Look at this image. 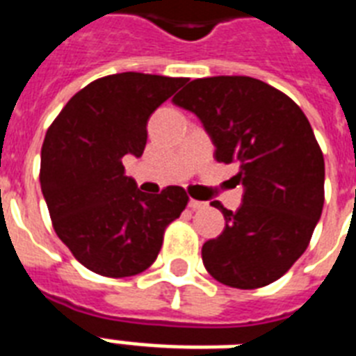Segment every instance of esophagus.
<instances>
[{"instance_id":"1","label":"esophagus","mask_w":356,"mask_h":356,"mask_svg":"<svg viewBox=\"0 0 356 356\" xmlns=\"http://www.w3.org/2000/svg\"><path fill=\"white\" fill-rule=\"evenodd\" d=\"M190 209H194V211H201V209H207V203L205 201H195V200H190Z\"/></svg>"}]
</instances>
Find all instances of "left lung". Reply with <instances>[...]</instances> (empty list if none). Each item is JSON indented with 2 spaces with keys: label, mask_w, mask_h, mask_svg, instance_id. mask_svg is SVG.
I'll return each mask as SVG.
<instances>
[{
  "label": "left lung",
  "mask_w": 356,
  "mask_h": 356,
  "mask_svg": "<svg viewBox=\"0 0 356 356\" xmlns=\"http://www.w3.org/2000/svg\"><path fill=\"white\" fill-rule=\"evenodd\" d=\"M203 122L214 156L236 164L243 186L201 259L216 281L253 290L281 279L309 248L325 201V162L305 113L286 94L245 75L194 79L173 97Z\"/></svg>",
  "instance_id": "obj_1"
}]
</instances>
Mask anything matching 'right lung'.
I'll list each match as a JSON object with an SVG mask.
<instances>
[{
  "mask_svg": "<svg viewBox=\"0 0 356 356\" xmlns=\"http://www.w3.org/2000/svg\"><path fill=\"white\" fill-rule=\"evenodd\" d=\"M184 77L123 74L92 81L70 99L42 144L40 186L53 229L75 259L103 277H131L155 262L186 190L144 194L122 156H140L147 120Z\"/></svg>",
  "mask_w": 356,
  "mask_h": 356,
  "instance_id": "add662e5",
  "label": "right lung"
}]
</instances>
